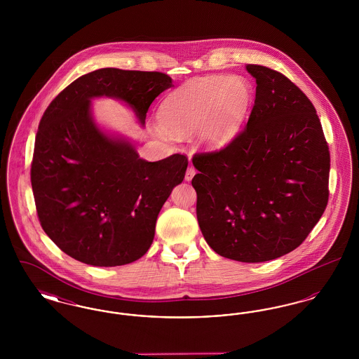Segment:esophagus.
Returning <instances> with one entry per match:
<instances>
[{
	"mask_svg": "<svg viewBox=\"0 0 359 359\" xmlns=\"http://www.w3.org/2000/svg\"><path fill=\"white\" fill-rule=\"evenodd\" d=\"M195 173H196V171H195L192 167H189V168H187V171H186V177H184V179H186L187 182H191L192 177L195 176Z\"/></svg>",
	"mask_w": 359,
	"mask_h": 359,
	"instance_id": "34e87169",
	"label": "esophagus"
}]
</instances>
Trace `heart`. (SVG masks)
I'll return each mask as SVG.
<instances>
[{
  "mask_svg": "<svg viewBox=\"0 0 359 359\" xmlns=\"http://www.w3.org/2000/svg\"><path fill=\"white\" fill-rule=\"evenodd\" d=\"M253 93L241 76H205L171 93L158 109L154 133L170 141L191 135L205 151H221L239 135L248 117Z\"/></svg>",
  "mask_w": 359,
  "mask_h": 359,
  "instance_id": "obj_1",
  "label": "heart"
}]
</instances>
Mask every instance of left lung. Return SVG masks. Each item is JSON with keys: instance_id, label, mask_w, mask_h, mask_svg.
<instances>
[{"instance_id": "8db88e82", "label": "left lung", "mask_w": 359, "mask_h": 359, "mask_svg": "<svg viewBox=\"0 0 359 359\" xmlns=\"http://www.w3.org/2000/svg\"><path fill=\"white\" fill-rule=\"evenodd\" d=\"M256 101L222 151L195 154L196 217L208 246L241 262L288 255L328 201L330 152L307 95L274 69L248 65Z\"/></svg>"}]
</instances>
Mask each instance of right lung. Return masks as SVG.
<instances>
[{"instance_id":"1","label":"right lung","mask_w":359,"mask_h":359,"mask_svg":"<svg viewBox=\"0 0 359 359\" xmlns=\"http://www.w3.org/2000/svg\"><path fill=\"white\" fill-rule=\"evenodd\" d=\"M172 86L163 72L97 69L47 107L31 182L41 227L66 255L109 268L130 264L151 248L158 212L183 182L187 157L141 158L129 137L97 122L91 102L120 101L144 126L151 103Z\"/></svg>"}]
</instances>
